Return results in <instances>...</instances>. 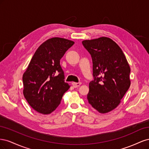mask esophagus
<instances>
[{"instance_id": "1", "label": "esophagus", "mask_w": 149, "mask_h": 149, "mask_svg": "<svg viewBox=\"0 0 149 149\" xmlns=\"http://www.w3.org/2000/svg\"><path fill=\"white\" fill-rule=\"evenodd\" d=\"M72 85H73V86L74 88H78L79 87V86L81 84V83H75V82H73L71 83Z\"/></svg>"}]
</instances>
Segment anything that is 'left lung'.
<instances>
[{
    "label": "left lung",
    "instance_id": "obj_1",
    "mask_svg": "<svg viewBox=\"0 0 149 149\" xmlns=\"http://www.w3.org/2000/svg\"><path fill=\"white\" fill-rule=\"evenodd\" d=\"M91 56L94 80L89 84V103L100 113L118 107L130 85V68L121 48L112 39L102 37L83 40Z\"/></svg>",
    "mask_w": 149,
    "mask_h": 149
}]
</instances>
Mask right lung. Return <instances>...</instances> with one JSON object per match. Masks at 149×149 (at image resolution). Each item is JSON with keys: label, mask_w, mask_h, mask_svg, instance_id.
<instances>
[{"label": "right lung", "mask_w": 149, "mask_h": 149, "mask_svg": "<svg viewBox=\"0 0 149 149\" xmlns=\"http://www.w3.org/2000/svg\"><path fill=\"white\" fill-rule=\"evenodd\" d=\"M74 42L54 37L43 42L31 58L23 74V93L29 105L43 114L59 106L70 85L65 82L60 60Z\"/></svg>", "instance_id": "obj_1"}]
</instances>
